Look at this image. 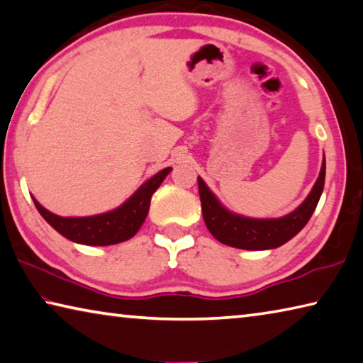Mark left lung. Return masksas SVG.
Returning a JSON list of instances; mask_svg holds the SVG:
<instances>
[{"mask_svg": "<svg viewBox=\"0 0 363 363\" xmlns=\"http://www.w3.org/2000/svg\"><path fill=\"white\" fill-rule=\"evenodd\" d=\"M325 184V160L320 174L311 194L293 213L279 219H253L233 214L219 203V200L199 177V194L205 224L218 242L242 250H270L296 235L311 219L320 200Z\"/></svg>", "mask_w": 363, "mask_h": 363, "instance_id": "8db88e82", "label": "left lung"}]
</instances>
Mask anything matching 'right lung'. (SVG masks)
I'll use <instances>...</instances> for the list:
<instances>
[{"label": "right lung", "mask_w": 363, "mask_h": 363, "mask_svg": "<svg viewBox=\"0 0 363 363\" xmlns=\"http://www.w3.org/2000/svg\"><path fill=\"white\" fill-rule=\"evenodd\" d=\"M169 171L171 168H164L150 177L116 210L96 214V216L62 218L43 208L33 196L32 199L36 210L60 235L75 243L91 245V247H106V245L126 242L136 235V232L140 229V225L147 218V213H149L153 192L160 187L164 177L169 174Z\"/></svg>", "instance_id": "1"}]
</instances>
